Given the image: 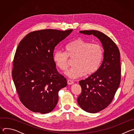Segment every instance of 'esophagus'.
<instances>
[{"mask_svg":"<svg viewBox=\"0 0 134 134\" xmlns=\"http://www.w3.org/2000/svg\"><path fill=\"white\" fill-rule=\"evenodd\" d=\"M67 84H68V85H71V84H74V82H73L72 81H71V80H68L67 81Z\"/></svg>","mask_w":134,"mask_h":134,"instance_id":"34e87169","label":"esophagus"}]
</instances>
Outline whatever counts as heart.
I'll list each match as a JSON object with an SVG mask.
<instances>
[{
	"label": "heart",
	"instance_id": "heart-1",
	"mask_svg": "<svg viewBox=\"0 0 134 134\" xmlns=\"http://www.w3.org/2000/svg\"><path fill=\"white\" fill-rule=\"evenodd\" d=\"M66 52L55 51L53 59L56 66L62 71L67 70L69 59H74L75 66L66 72L71 79H76L84 74L90 75L99 69L103 57L102 47L81 38L74 40L65 46Z\"/></svg>",
	"mask_w": 134,
	"mask_h": 134
}]
</instances>
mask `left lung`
Returning <instances> with one entry per match:
<instances>
[{"instance_id": "left-lung-1", "label": "left lung", "mask_w": 134, "mask_h": 134, "mask_svg": "<svg viewBox=\"0 0 134 134\" xmlns=\"http://www.w3.org/2000/svg\"><path fill=\"white\" fill-rule=\"evenodd\" d=\"M80 33L97 36L104 49L103 59L98 70L79 82L82 88L78 104L84 111L97 113L112 101L121 81L119 50L112 40L96 30L81 31Z\"/></svg>"}]
</instances>
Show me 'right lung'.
Instances as JSON below:
<instances>
[{
  "mask_svg": "<svg viewBox=\"0 0 134 134\" xmlns=\"http://www.w3.org/2000/svg\"><path fill=\"white\" fill-rule=\"evenodd\" d=\"M46 29L27 34L19 43L13 60L12 77L23 104L34 112L47 113L58 101L67 80L57 70L55 47L72 32Z\"/></svg>",
  "mask_w": 134,
  "mask_h": 134,
  "instance_id": "obj_1",
  "label": "right lung"
}]
</instances>
